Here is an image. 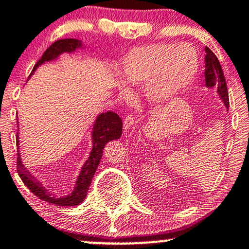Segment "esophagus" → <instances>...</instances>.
I'll list each match as a JSON object with an SVG mask.
<instances>
[{"label":"esophagus","mask_w":249,"mask_h":249,"mask_svg":"<svg viewBox=\"0 0 249 249\" xmlns=\"http://www.w3.org/2000/svg\"><path fill=\"white\" fill-rule=\"evenodd\" d=\"M134 124H135V121H134V115H133V114H128V115L125 116L124 122V131L129 130L130 128L134 125Z\"/></svg>","instance_id":"obj_1"}]
</instances>
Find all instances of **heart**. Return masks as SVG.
Instances as JSON below:
<instances>
[{
	"instance_id": "1",
	"label": "heart",
	"mask_w": 249,
	"mask_h": 249,
	"mask_svg": "<svg viewBox=\"0 0 249 249\" xmlns=\"http://www.w3.org/2000/svg\"><path fill=\"white\" fill-rule=\"evenodd\" d=\"M199 70V57L191 44L154 43L133 49L122 60V74L143 90L151 105H164L184 92ZM120 95L128 98L130 89L122 79L115 84Z\"/></svg>"
}]
</instances>
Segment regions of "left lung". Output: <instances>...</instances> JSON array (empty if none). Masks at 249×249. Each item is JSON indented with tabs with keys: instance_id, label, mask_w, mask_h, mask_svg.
Returning a JSON list of instances; mask_svg holds the SVG:
<instances>
[{
	"instance_id": "1",
	"label": "left lung",
	"mask_w": 249,
	"mask_h": 249,
	"mask_svg": "<svg viewBox=\"0 0 249 249\" xmlns=\"http://www.w3.org/2000/svg\"><path fill=\"white\" fill-rule=\"evenodd\" d=\"M205 86L207 89H215L217 93L223 101L225 107L229 109L230 100L229 92H227V85L225 80L223 69L219 63L217 55H215L209 48H205Z\"/></svg>"
}]
</instances>
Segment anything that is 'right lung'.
I'll use <instances>...</instances> for the list:
<instances>
[{"label":"right lung","mask_w":249,"mask_h":249,"mask_svg":"<svg viewBox=\"0 0 249 249\" xmlns=\"http://www.w3.org/2000/svg\"><path fill=\"white\" fill-rule=\"evenodd\" d=\"M84 49L83 42L75 39V38H65V39H59L52 44L50 48L46 49L42 58L37 61L32 70L30 77L36 71L37 67L43 65L48 61H53L63 53H72L75 50ZM18 124V121H17ZM18 127V125H17ZM122 134V120L116 113L106 112L101 113L96 116L94 124L92 128V150H90L89 159L81 166V170L79 172V176L75 180V185L73 191L70 195L64 196V197H53L50 192L43 186V184L37 179L36 177L32 176L28 169L23 164L20 155L17 157V169H18V175L23 183L34 195H36L39 199L48 201L50 204H54L57 206H77L85 200L89 191L90 183H92L93 176H94L96 168L104 154V148L109 141L120 139ZM19 137L17 134V147L19 149ZM19 153V150H18Z\"/></svg>","instance_id":"add662e5"}]
</instances>
